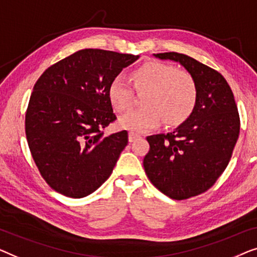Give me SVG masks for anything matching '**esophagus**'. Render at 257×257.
I'll list each match as a JSON object with an SVG mask.
<instances>
[{
    "label": "esophagus",
    "mask_w": 257,
    "mask_h": 257,
    "mask_svg": "<svg viewBox=\"0 0 257 257\" xmlns=\"http://www.w3.org/2000/svg\"><path fill=\"white\" fill-rule=\"evenodd\" d=\"M128 139H129V142H134V141H136L137 139H141V135H139V134H136V133L130 132L128 135Z\"/></svg>",
    "instance_id": "obj_1"
}]
</instances>
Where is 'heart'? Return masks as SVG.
<instances>
[{
	"label": "heart",
	"instance_id": "obj_1",
	"mask_svg": "<svg viewBox=\"0 0 257 257\" xmlns=\"http://www.w3.org/2000/svg\"><path fill=\"white\" fill-rule=\"evenodd\" d=\"M137 92L144 93L143 107L133 109L120 118L122 128L143 133L156 128L163 120L166 127L182 124L196 107L198 88L189 72L160 61H147L130 73ZM108 99L117 111L132 106L134 91L123 77H115L108 85Z\"/></svg>",
	"mask_w": 257,
	"mask_h": 257
}]
</instances>
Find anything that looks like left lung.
Returning a JSON list of instances; mask_svg holds the SVG:
<instances>
[{"instance_id":"left-lung-1","label":"left lung","mask_w":257,"mask_h":257,"mask_svg":"<svg viewBox=\"0 0 257 257\" xmlns=\"http://www.w3.org/2000/svg\"><path fill=\"white\" fill-rule=\"evenodd\" d=\"M178 61L196 80L198 99L187 120L168 134L148 136L143 166L165 196L189 199L214 185L232 157L240 134V116L232 89L218 71L183 53H157Z\"/></svg>"}]
</instances>
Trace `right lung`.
Wrapping results in <instances>:
<instances>
[{
    "instance_id": "1",
    "label": "right lung",
    "mask_w": 257,
    "mask_h": 257,
    "mask_svg": "<svg viewBox=\"0 0 257 257\" xmlns=\"http://www.w3.org/2000/svg\"><path fill=\"white\" fill-rule=\"evenodd\" d=\"M139 58L85 49L39 77L25 113V135L32 158L51 189L84 198L111 175L128 144V133L104 136L103 129L116 120L108 85Z\"/></svg>"
}]
</instances>
